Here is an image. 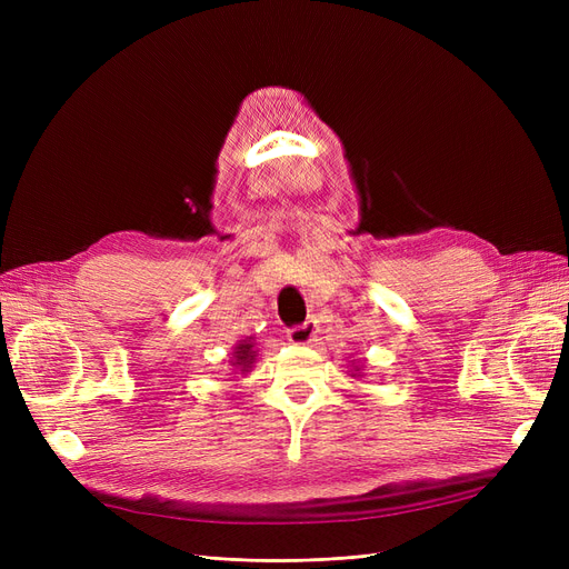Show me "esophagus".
I'll list each match as a JSON object with an SVG mask.
<instances>
[{
	"label": "esophagus",
	"instance_id": "34e87169",
	"mask_svg": "<svg viewBox=\"0 0 569 569\" xmlns=\"http://www.w3.org/2000/svg\"><path fill=\"white\" fill-rule=\"evenodd\" d=\"M318 337V325L316 320H306L303 325H295L291 330L287 332V339L291 343H297V347H306V343H313Z\"/></svg>",
	"mask_w": 569,
	"mask_h": 569
}]
</instances>
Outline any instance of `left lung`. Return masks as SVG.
I'll list each match as a JSON object with an SVG mask.
<instances>
[{
	"label": "left lung",
	"mask_w": 569,
	"mask_h": 569,
	"mask_svg": "<svg viewBox=\"0 0 569 569\" xmlns=\"http://www.w3.org/2000/svg\"><path fill=\"white\" fill-rule=\"evenodd\" d=\"M351 377H353V375H351Z\"/></svg>",
	"instance_id": "left-lung-1"
}]
</instances>
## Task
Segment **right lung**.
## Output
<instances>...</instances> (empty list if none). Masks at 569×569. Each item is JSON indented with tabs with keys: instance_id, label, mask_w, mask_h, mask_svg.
I'll use <instances>...</instances> for the list:
<instances>
[{
	"instance_id": "add662e5",
	"label": "right lung",
	"mask_w": 569,
	"mask_h": 569,
	"mask_svg": "<svg viewBox=\"0 0 569 569\" xmlns=\"http://www.w3.org/2000/svg\"><path fill=\"white\" fill-rule=\"evenodd\" d=\"M234 368H239L242 372H249V368H251V363L256 360V351H253V343L249 341V339H244L242 343H237V349H234Z\"/></svg>"
}]
</instances>
